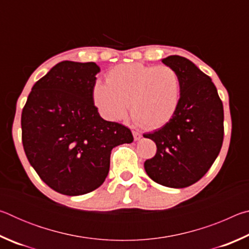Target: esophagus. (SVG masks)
<instances>
[{
    "label": "esophagus",
    "instance_id": "esophagus-1",
    "mask_svg": "<svg viewBox=\"0 0 249 249\" xmlns=\"http://www.w3.org/2000/svg\"><path fill=\"white\" fill-rule=\"evenodd\" d=\"M133 136L135 141H138L142 138V133L138 132V130H133Z\"/></svg>",
    "mask_w": 249,
    "mask_h": 249
}]
</instances>
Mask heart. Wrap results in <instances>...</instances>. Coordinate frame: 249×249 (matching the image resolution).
Segmentation results:
<instances>
[{"instance_id": "obj_1", "label": "heart", "mask_w": 249, "mask_h": 249, "mask_svg": "<svg viewBox=\"0 0 249 249\" xmlns=\"http://www.w3.org/2000/svg\"><path fill=\"white\" fill-rule=\"evenodd\" d=\"M181 81L168 66H145L138 62L112 68L107 83L96 82L93 100L108 121L124 119L130 103V114L142 127L159 128L176 114L180 103Z\"/></svg>"}]
</instances>
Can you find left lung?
Listing matches in <instances>:
<instances>
[{
    "label": "left lung",
    "mask_w": 249,
    "mask_h": 249,
    "mask_svg": "<svg viewBox=\"0 0 249 249\" xmlns=\"http://www.w3.org/2000/svg\"><path fill=\"white\" fill-rule=\"evenodd\" d=\"M177 71L181 96L174 117L144 137L156 142L157 151L144 167L155 182L185 188L199 181L215 161L224 137L223 103L212 80L189 59H162Z\"/></svg>",
    "instance_id": "obj_1"
}]
</instances>
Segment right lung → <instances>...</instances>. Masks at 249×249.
Returning a JSON list of instances; mask_svg holds the SVG:
<instances>
[{"mask_svg":"<svg viewBox=\"0 0 249 249\" xmlns=\"http://www.w3.org/2000/svg\"><path fill=\"white\" fill-rule=\"evenodd\" d=\"M98 72L94 62H59L34 84L23 108L28 161L61 195L98 189L107 177L111 150L134 140L128 127L100 116L93 101Z\"/></svg>","mask_w":249,"mask_h":249,"instance_id":"add662e5","label":"right lung"}]
</instances>
